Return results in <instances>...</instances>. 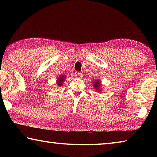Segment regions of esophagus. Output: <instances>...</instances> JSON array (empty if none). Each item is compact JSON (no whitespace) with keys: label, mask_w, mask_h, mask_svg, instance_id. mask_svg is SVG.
Wrapping results in <instances>:
<instances>
[{"label":"esophagus","mask_w":157,"mask_h":157,"mask_svg":"<svg viewBox=\"0 0 157 157\" xmlns=\"http://www.w3.org/2000/svg\"><path fill=\"white\" fill-rule=\"evenodd\" d=\"M75 77L77 78H81L82 77V73L79 72H75Z\"/></svg>","instance_id":"obj_1"}]
</instances>
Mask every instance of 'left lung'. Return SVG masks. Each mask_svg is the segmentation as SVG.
Segmentation results:
<instances>
[{"label":"left lung","mask_w":157,"mask_h":157,"mask_svg":"<svg viewBox=\"0 0 157 157\" xmlns=\"http://www.w3.org/2000/svg\"><path fill=\"white\" fill-rule=\"evenodd\" d=\"M94 82V89H96L97 91L100 92L101 91V84H100V80H98V79H96V80Z\"/></svg>","instance_id":"8db88e82"}]
</instances>
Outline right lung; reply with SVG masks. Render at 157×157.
Instances as JSON below:
<instances>
[{"label": "right lung", "mask_w": 157, "mask_h": 157, "mask_svg": "<svg viewBox=\"0 0 157 157\" xmlns=\"http://www.w3.org/2000/svg\"><path fill=\"white\" fill-rule=\"evenodd\" d=\"M64 79H65V76L62 75H61L60 76H59V78H58V79H57V85L59 87L62 86V82H63V81H64Z\"/></svg>", "instance_id": "1"}]
</instances>
